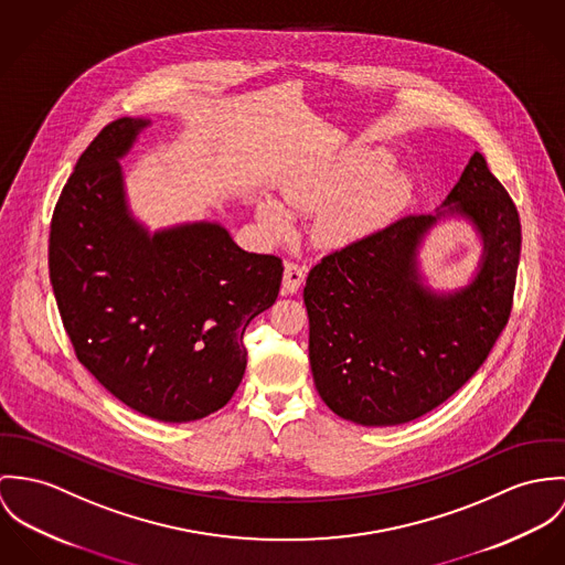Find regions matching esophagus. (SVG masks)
<instances>
[{
  "instance_id": "obj_1",
  "label": "esophagus",
  "mask_w": 565,
  "mask_h": 565,
  "mask_svg": "<svg viewBox=\"0 0 565 565\" xmlns=\"http://www.w3.org/2000/svg\"><path fill=\"white\" fill-rule=\"evenodd\" d=\"M306 281V268L295 264V262H286V268H284V284H281V292L284 295H295L301 284Z\"/></svg>"
}]
</instances>
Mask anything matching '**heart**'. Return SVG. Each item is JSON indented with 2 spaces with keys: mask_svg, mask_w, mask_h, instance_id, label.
<instances>
[{
  "mask_svg": "<svg viewBox=\"0 0 565 565\" xmlns=\"http://www.w3.org/2000/svg\"><path fill=\"white\" fill-rule=\"evenodd\" d=\"M385 151H355L324 171L297 178L284 186L292 210H322L313 238L329 249L349 247L381 227L409 196L412 178L390 167ZM257 218L270 234L290 232V214L273 199L257 201Z\"/></svg>",
  "mask_w": 565,
  "mask_h": 565,
  "instance_id": "b5f03b06",
  "label": "heart"
}]
</instances>
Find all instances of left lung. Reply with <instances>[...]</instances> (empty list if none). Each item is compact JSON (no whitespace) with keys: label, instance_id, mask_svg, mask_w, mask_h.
Here are the masks:
<instances>
[{"label":"left lung","instance_id":"1","mask_svg":"<svg viewBox=\"0 0 565 565\" xmlns=\"http://www.w3.org/2000/svg\"><path fill=\"white\" fill-rule=\"evenodd\" d=\"M441 217L482 238L476 277L457 291L424 284L417 253ZM520 216L477 151L434 214L403 216L324 255L308 275L310 366L327 407L364 427L416 420L490 355L513 303Z\"/></svg>","mask_w":565,"mask_h":565}]
</instances>
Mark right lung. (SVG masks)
<instances>
[{
    "instance_id": "obj_1",
    "label": "right lung",
    "mask_w": 565,
    "mask_h": 565,
    "mask_svg": "<svg viewBox=\"0 0 565 565\" xmlns=\"http://www.w3.org/2000/svg\"><path fill=\"white\" fill-rule=\"evenodd\" d=\"M149 119L104 127L52 216L50 279L77 360L113 396L162 423L227 405L243 335L281 286V259L243 252L221 223L149 232L129 210L121 158Z\"/></svg>"
}]
</instances>
